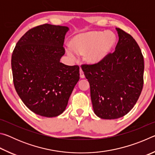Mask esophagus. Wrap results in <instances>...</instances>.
<instances>
[{"label":"esophagus","instance_id":"obj_1","mask_svg":"<svg viewBox=\"0 0 155 155\" xmlns=\"http://www.w3.org/2000/svg\"><path fill=\"white\" fill-rule=\"evenodd\" d=\"M80 77L81 78H85V74H84V73L83 72L82 69H81V68H80Z\"/></svg>","mask_w":155,"mask_h":155}]
</instances>
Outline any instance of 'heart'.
<instances>
[{
  "label": "heart",
  "instance_id": "heart-1",
  "mask_svg": "<svg viewBox=\"0 0 155 155\" xmlns=\"http://www.w3.org/2000/svg\"><path fill=\"white\" fill-rule=\"evenodd\" d=\"M115 41V34L111 31H90L75 36L71 44L67 45L66 51L72 59H77L78 54L85 53L86 61L96 64L108 55Z\"/></svg>",
  "mask_w": 155,
  "mask_h": 155
}]
</instances>
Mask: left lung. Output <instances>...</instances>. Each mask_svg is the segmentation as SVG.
<instances>
[{"label": "left lung", "mask_w": 155, "mask_h": 155, "mask_svg": "<svg viewBox=\"0 0 155 155\" xmlns=\"http://www.w3.org/2000/svg\"><path fill=\"white\" fill-rule=\"evenodd\" d=\"M115 51L101 61L81 65L90 85L94 112L102 119L122 117L133 108L143 85V57L129 34L116 28Z\"/></svg>", "instance_id": "1"}]
</instances>
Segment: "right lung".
Here are the masks:
<instances>
[{
	"instance_id": "obj_1",
	"label": "right lung",
	"mask_w": 155,
	"mask_h": 155,
	"mask_svg": "<svg viewBox=\"0 0 155 155\" xmlns=\"http://www.w3.org/2000/svg\"><path fill=\"white\" fill-rule=\"evenodd\" d=\"M68 30L64 26H38L20 39L13 51L12 69L16 92L31 111L41 116L61 114L80 78L78 65L60 62Z\"/></svg>"
}]
</instances>
